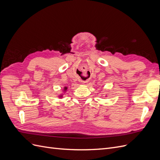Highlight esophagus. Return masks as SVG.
<instances>
[{
    "label": "esophagus",
    "instance_id": "1",
    "mask_svg": "<svg viewBox=\"0 0 160 160\" xmlns=\"http://www.w3.org/2000/svg\"><path fill=\"white\" fill-rule=\"evenodd\" d=\"M83 83H85V81H83Z\"/></svg>",
    "mask_w": 160,
    "mask_h": 160
}]
</instances>
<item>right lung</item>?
<instances>
[{
  "instance_id": "right-lung-1",
  "label": "right lung",
  "mask_w": 160,
  "mask_h": 160,
  "mask_svg": "<svg viewBox=\"0 0 160 160\" xmlns=\"http://www.w3.org/2000/svg\"><path fill=\"white\" fill-rule=\"evenodd\" d=\"M65 89H67V88H65Z\"/></svg>"
}]
</instances>
